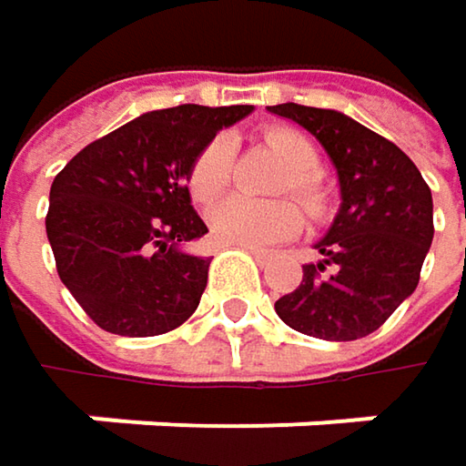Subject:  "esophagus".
<instances>
[{
    "mask_svg": "<svg viewBox=\"0 0 466 466\" xmlns=\"http://www.w3.org/2000/svg\"><path fill=\"white\" fill-rule=\"evenodd\" d=\"M245 250H250V256H253L256 261H267V258L272 256V253H269V250H264V248H245Z\"/></svg>",
    "mask_w": 466,
    "mask_h": 466,
    "instance_id": "1",
    "label": "esophagus"
}]
</instances>
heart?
I'll list each match as a JSON object with an SVG mask.
<instances>
[{"label": "heart", "instance_id": "b5f03b06", "mask_svg": "<svg viewBox=\"0 0 466 466\" xmlns=\"http://www.w3.org/2000/svg\"><path fill=\"white\" fill-rule=\"evenodd\" d=\"M264 142L278 153V158L289 167V177L283 183L286 191L299 197L310 213H319L324 205V191L316 175L319 150L302 132L289 127H272L264 132ZM232 177V142L227 137L210 140L194 158L188 169V191L197 205H210L224 194ZM210 234L224 245L258 248L289 239L302 229V210L294 202H272L256 205L248 199L232 197L210 210Z\"/></svg>", "mask_w": 466, "mask_h": 466}]
</instances>
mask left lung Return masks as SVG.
<instances>
[{
	"instance_id": "1",
	"label": "left lung",
	"mask_w": 466,
	"mask_h": 466,
	"mask_svg": "<svg viewBox=\"0 0 466 466\" xmlns=\"http://www.w3.org/2000/svg\"><path fill=\"white\" fill-rule=\"evenodd\" d=\"M324 145L339 180V213L316 242L324 256L302 267L297 291L275 310L291 329L348 342L372 334L416 291L434 221L419 167L391 140L321 107L272 105Z\"/></svg>"
}]
</instances>
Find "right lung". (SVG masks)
<instances>
[{
    "label": "right lung",
    "instance_id": "right-lung-1",
    "mask_svg": "<svg viewBox=\"0 0 466 466\" xmlns=\"http://www.w3.org/2000/svg\"><path fill=\"white\" fill-rule=\"evenodd\" d=\"M253 105L142 113L86 145L53 180L46 232L61 283L105 331L153 337L199 308L210 258L188 194L197 153Z\"/></svg>",
    "mask_w": 466,
    "mask_h": 466
}]
</instances>
